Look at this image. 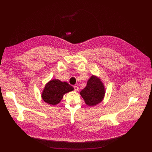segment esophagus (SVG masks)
<instances>
[{
	"mask_svg": "<svg viewBox=\"0 0 152 152\" xmlns=\"http://www.w3.org/2000/svg\"><path fill=\"white\" fill-rule=\"evenodd\" d=\"M74 88H75V91H78L79 89L77 86H74Z\"/></svg>",
	"mask_w": 152,
	"mask_h": 152,
	"instance_id": "34e87169",
	"label": "esophagus"
}]
</instances>
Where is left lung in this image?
I'll list each match as a JSON object with an SVG mask.
<instances>
[{
    "label": "left lung",
    "instance_id": "obj_1",
    "mask_svg": "<svg viewBox=\"0 0 152 152\" xmlns=\"http://www.w3.org/2000/svg\"><path fill=\"white\" fill-rule=\"evenodd\" d=\"M104 85L100 77L92 75L87 82L86 87L80 92L86 104L94 106L102 102L105 94Z\"/></svg>",
    "mask_w": 152,
    "mask_h": 152
}]
</instances>
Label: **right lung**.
Instances as JSON below:
<instances>
[{
	"label": "right lung",
	"instance_id": "1",
	"mask_svg": "<svg viewBox=\"0 0 152 152\" xmlns=\"http://www.w3.org/2000/svg\"><path fill=\"white\" fill-rule=\"evenodd\" d=\"M74 90V88L66 82L54 79L49 81L41 93V98L50 105L60 103L65 94Z\"/></svg>",
	"mask_w": 152,
	"mask_h": 152
}]
</instances>
